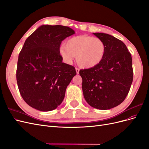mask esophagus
Returning <instances> with one entry per match:
<instances>
[{"instance_id":"obj_1","label":"esophagus","mask_w":149,"mask_h":149,"mask_svg":"<svg viewBox=\"0 0 149 149\" xmlns=\"http://www.w3.org/2000/svg\"><path fill=\"white\" fill-rule=\"evenodd\" d=\"M76 73L78 74L79 73V69L78 68H76Z\"/></svg>"}]
</instances>
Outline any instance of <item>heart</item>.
Returning a JSON list of instances; mask_svg holds the SVG:
<instances>
[{"instance_id": "b5f03b06", "label": "heart", "mask_w": 149, "mask_h": 149, "mask_svg": "<svg viewBox=\"0 0 149 149\" xmlns=\"http://www.w3.org/2000/svg\"><path fill=\"white\" fill-rule=\"evenodd\" d=\"M106 45L102 40L88 35L71 37L62 45L59 53L67 63L71 64L74 56L78 65L90 68L100 63L104 56Z\"/></svg>"}]
</instances>
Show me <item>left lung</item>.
<instances>
[{
  "label": "left lung",
  "instance_id": "8db88e82",
  "mask_svg": "<svg viewBox=\"0 0 149 149\" xmlns=\"http://www.w3.org/2000/svg\"><path fill=\"white\" fill-rule=\"evenodd\" d=\"M106 45L100 63L81 70L85 100L91 107L107 110L123 102L133 81L132 59L125 45L111 35L93 33Z\"/></svg>",
  "mask_w": 149,
  "mask_h": 149
}]
</instances>
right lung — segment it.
Listing matches in <instances>:
<instances>
[{
	"mask_svg": "<svg viewBox=\"0 0 149 149\" xmlns=\"http://www.w3.org/2000/svg\"><path fill=\"white\" fill-rule=\"evenodd\" d=\"M74 33L68 26L43 25L25 40L16 78L22 98L31 107L50 111L63 101L76 72L74 66L62 62L59 49L63 40Z\"/></svg>",
	"mask_w": 149,
	"mask_h": 149,
	"instance_id": "right-lung-1",
	"label": "right lung"
}]
</instances>
